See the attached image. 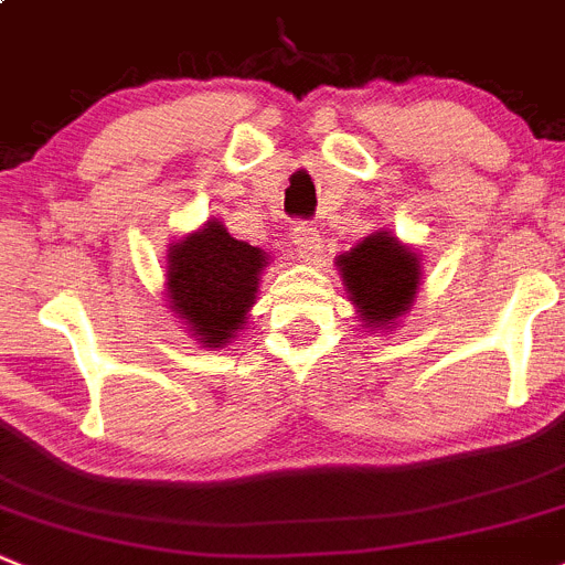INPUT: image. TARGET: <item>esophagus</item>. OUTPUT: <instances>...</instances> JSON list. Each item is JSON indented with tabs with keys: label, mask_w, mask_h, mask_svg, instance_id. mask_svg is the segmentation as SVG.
Instances as JSON below:
<instances>
[{
	"label": "esophagus",
	"mask_w": 565,
	"mask_h": 565,
	"mask_svg": "<svg viewBox=\"0 0 565 565\" xmlns=\"http://www.w3.org/2000/svg\"><path fill=\"white\" fill-rule=\"evenodd\" d=\"M291 241L297 246V255L302 260H316L321 255V235L319 230L310 227V224H294L291 227Z\"/></svg>",
	"instance_id": "1"
}]
</instances>
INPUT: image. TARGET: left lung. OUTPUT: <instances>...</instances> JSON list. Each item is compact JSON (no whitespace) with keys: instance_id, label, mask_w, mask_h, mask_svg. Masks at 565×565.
<instances>
[{"instance_id":"obj_1","label":"left lung","mask_w":565,"mask_h":565,"mask_svg":"<svg viewBox=\"0 0 565 565\" xmlns=\"http://www.w3.org/2000/svg\"><path fill=\"white\" fill-rule=\"evenodd\" d=\"M338 271L349 302L372 330L394 327L413 308L422 286V257L385 230L338 255Z\"/></svg>"}]
</instances>
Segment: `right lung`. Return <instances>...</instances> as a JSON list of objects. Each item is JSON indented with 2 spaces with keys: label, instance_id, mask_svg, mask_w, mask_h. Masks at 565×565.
<instances>
[{
  "label": "right lung",
  "instance_id": "add662e5",
  "mask_svg": "<svg viewBox=\"0 0 565 565\" xmlns=\"http://www.w3.org/2000/svg\"><path fill=\"white\" fill-rule=\"evenodd\" d=\"M266 263V252L235 241L213 218L169 246V308L202 347H227L246 324Z\"/></svg>",
  "mask_w": 565,
  "mask_h": 565
}]
</instances>
